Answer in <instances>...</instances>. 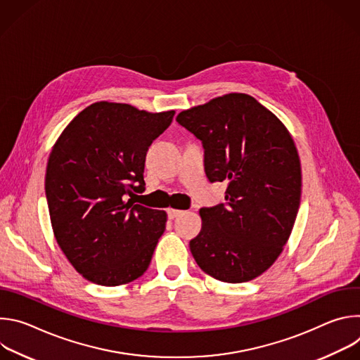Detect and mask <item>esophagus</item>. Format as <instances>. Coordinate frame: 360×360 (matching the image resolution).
<instances>
[{
  "instance_id": "1",
  "label": "esophagus",
  "mask_w": 360,
  "mask_h": 360,
  "mask_svg": "<svg viewBox=\"0 0 360 360\" xmlns=\"http://www.w3.org/2000/svg\"><path fill=\"white\" fill-rule=\"evenodd\" d=\"M182 214H184V211H179V210H172V208L168 210V218L169 219H175L176 217H179Z\"/></svg>"
}]
</instances>
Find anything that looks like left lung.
I'll return each instance as SVG.
<instances>
[{
    "label": "left lung",
    "instance_id": "left-lung-1",
    "mask_svg": "<svg viewBox=\"0 0 360 360\" xmlns=\"http://www.w3.org/2000/svg\"><path fill=\"white\" fill-rule=\"evenodd\" d=\"M205 149V174L228 182L226 203L200 208L189 242L210 276L242 283L268 271L286 245L300 205L302 171L282 121L248 94H226L176 117Z\"/></svg>",
    "mask_w": 360,
    "mask_h": 360
}]
</instances>
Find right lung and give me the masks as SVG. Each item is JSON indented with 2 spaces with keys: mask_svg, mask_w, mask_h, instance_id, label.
<instances>
[{
  "mask_svg": "<svg viewBox=\"0 0 360 360\" xmlns=\"http://www.w3.org/2000/svg\"><path fill=\"white\" fill-rule=\"evenodd\" d=\"M174 115L95 102L53 146L45 174L51 225L67 259L86 281L120 286L148 269L167 212L145 208L132 196L145 191L146 150Z\"/></svg>",
  "mask_w": 360,
  "mask_h": 360,
  "instance_id": "add662e5",
  "label": "right lung"
}]
</instances>
